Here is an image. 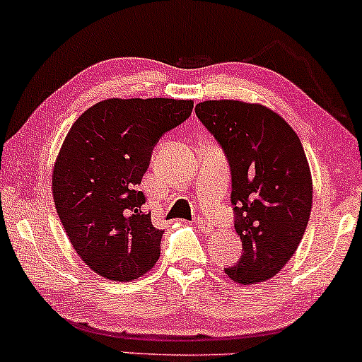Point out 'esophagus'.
<instances>
[{
    "label": "esophagus",
    "mask_w": 362,
    "mask_h": 362,
    "mask_svg": "<svg viewBox=\"0 0 362 362\" xmlns=\"http://www.w3.org/2000/svg\"><path fill=\"white\" fill-rule=\"evenodd\" d=\"M197 226H199V228L202 232H205V234H212V230H214V223L209 221V218H205V217H199L197 218Z\"/></svg>",
    "instance_id": "34e87169"
}]
</instances>
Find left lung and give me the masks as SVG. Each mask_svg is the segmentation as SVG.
<instances>
[{
    "label": "left lung",
    "mask_w": 362,
    "mask_h": 362,
    "mask_svg": "<svg viewBox=\"0 0 362 362\" xmlns=\"http://www.w3.org/2000/svg\"><path fill=\"white\" fill-rule=\"evenodd\" d=\"M197 117L222 145L232 172V205L242 259L227 267L242 286L265 282L289 262L313 209V175L303 144L274 110L240 100H207Z\"/></svg>",
    "instance_id": "8db88e82"
}]
</instances>
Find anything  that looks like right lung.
<instances>
[{
	"mask_svg": "<svg viewBox=\"0 0 362 362\" xmlns=\"http://www.w3.org/2000/svg\"><path fill=\"white\" fill-rule=\"evenodd\" d=\"M194 102L107 98L73 123L54 162L52 192L73 249L93 272L128 282L157 264L162 230L139 190L160 136L190 117Z\"/></svg>",
	"mask_w": 362,
	"mask_h": 362,
	"instance_id": "1",
	"label": "right lung"
}]
</instances>
